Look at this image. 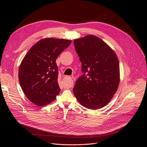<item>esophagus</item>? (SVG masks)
<instances>
[{
	"mask_svg": "<svg viewBox=\"0 0 147 147\" xmlns=\"http://www.w3.org/2000/svg\"><path fill=\"white\" fill-rule=\"evenodd\" d=\"M69 78L70 80V82L69 83V84H68L67 87H68V88H71V87H72V86H73V80H72V77H69Z\"/></svg>",
	"mask_w": 147,
	"mask_h": 147,
	"instance_id": "obj_1",
	"label": "esophagus"
}]
</instances>
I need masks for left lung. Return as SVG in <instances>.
Instances as JSON below:
<instances>
[{
    "instance_id": "left-lung-1",
    "label": "left lung",
    "mask_w": 147,
    "mask_h": 147,
    "mask_svg": "<svg viewBox=\"0 0 147 147\" xmlns=\"http://www.w3.org/2000/svg\"><path fill=\"white\" fill-rule=\"evenodd\" d=\"M84 74L76 81L73 93L88 109H98L110 102L120 82L119 63L112 49L96 36L74 40Z\"/></svg>"
}]
</instances>
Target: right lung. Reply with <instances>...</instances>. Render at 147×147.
<instances>
[{
    "label": "right lung",
    "instance_id": "obj_1",
    "mask_svg": "<svg viewBox=\"0 0 147 147\" xmlns=\"http://www.w3.org/2000/svg\"><path fill=\"white\" fill-rule=\"evenodd\" d=\"M71 42V40L54 38L40 39L28 51L21 63L20 84L27 98L36 105H47L59 94L56 60Z\"/></svg>",
    "mask_w": 147,
    "mask_h": 147
}]
</instances>
